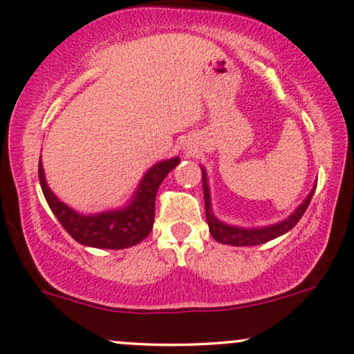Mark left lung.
Returning a JSON list of instances; mask_svg holds the SVG:
<instances>
[{
    "mask_svg": "<svg viewBox=\"0 0 354 354\" xmlns=\"http://www.w3.org/2000/svg\"><path fill=\"white\" fill-rule=\"evenodd\" d=\"M201 177H203V194H205V213H206V221H208V227L211 236L214 241L221 242V244L227 245H236V247H245V245H260L265 242L273 241L288 231H291L296 226L297 221L302 218V214L306 213L307 206H309L312 195H314L315 188H312L310 194L307 195V198L295 209V213L289 214L283 221L270 224V226H261V227H241V226H232V224L223 223L214 216L213 208H211V195H209V185H208V176L206 171L201 167Z\"/></svg>",
    "mask_w": 354,
    "mask_h": 354,
    "instance_id": "8db88e82",
    "label": "left lung"
}]
</instances>
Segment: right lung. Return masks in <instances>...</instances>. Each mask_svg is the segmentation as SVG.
Here are the masks:
<instances>
[{"label": "right lung", "instance_id": "add662e5", "mask_svg": "<svg viewBox=\"0 0 354 354\" xmlns=\"http://www.w3.org/2000/svg\"><path fill=\"white\" fill-rule=\"evenodd\" d=\"M178 162L180 159L172 158L154 164L138 183L135 195L125 206L95 214L77 213L58 200L45 180L42 160H39V180L52 213L76 242L95 249L120 250L140 244L153 231L156 194Z\"/></svg>", "mask_w": 354, "mask_h": 354}]
</instances>
